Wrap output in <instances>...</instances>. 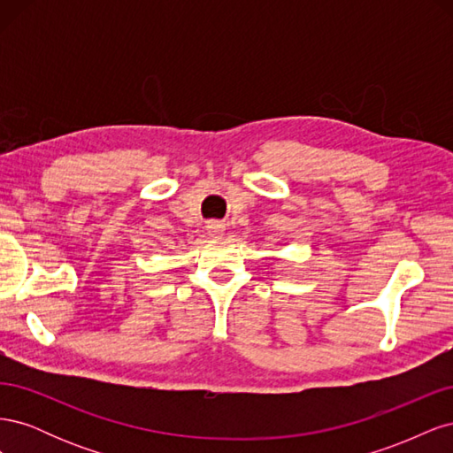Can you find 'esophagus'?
<instances>
[{
	"instance_id": "obj_1",
	"label": "esophagus",
	"mask_w": 453,
	"mask_h": 453,
	"mask_svg": "<svg viewBox=\"0 0 453 453\" xmlns=\"http://www.w3.org/2000/svg\"><path fill=\"white\" fill-rule=\"evenodd\" d=\"M208 232H210L211 238H221L223 232H225V226L219 221H210L208 223Z\"/></svg>"
}]
</instances>
